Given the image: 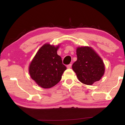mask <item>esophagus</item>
<instances>
[{
    "instance_id": "34e87169",
    "label": "esophagus",
    "mask_w": 125,
    "mask_h": 125,
    "mask_svg": "<svg viewBox=\"0 0 125 125\" xmlns=\"http://www.w3.org/2000/svg\"><path fill=\"white\" fill-rule=\"evenodd\" d=\"M71 67H72V64H68V65H67V67L68 69L71 68Z\"/></svg>"
}]
</instances>
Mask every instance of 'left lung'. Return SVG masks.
Wrapping results in <instances>:
<instances>
[{
  "mask_svg": "<svg viewBox=\"0 0 125 125\" xmlns=\"http://www.w3.org/2000/svg\"><path fill=\"white\" fill-rule=\"evenodd\" d=\"M76 54L77 61L73 64L72 69L79 81L87 85L99 81L105 69L99 56L88 46L78 47Z\"/></svg>",
  "mask_w": 125,
  "mask_h": 125,
  "instance_id": "left-lung-1",
  "label": "left lung"
}]
</instances>
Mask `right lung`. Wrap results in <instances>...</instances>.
<instances>
[{
    "label": "right lung",
    "instance_id": "obj_1",
    "mask_svg": "<svg viewBox=\"0 0 125 125\" xmlns=\"http://www.w3.org/2000/svg\"><path fill=\"white\" fill-rule=\"evenodd\" d=\"M59 46L44 44L39 49L30 64L29 72L33 81L43 88L54 86L59 82L66 69L57 54Z\"/></svg>",
    "mask_w": 125,
    "mask_h": 125
}]
</instances>
